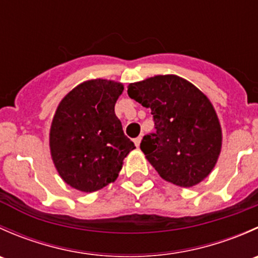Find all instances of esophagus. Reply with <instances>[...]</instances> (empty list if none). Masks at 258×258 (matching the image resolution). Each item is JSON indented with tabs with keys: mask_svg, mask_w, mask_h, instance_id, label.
<instances>
[{
	"mask_svg": "<svg viewBox=\"0 0 258 258\" xmlns=\"http://www.w3.org/2000/svg\"><path fill=\"white\" fill-rule=\"evenodd\" d=\"M141 139L142 137H137V139H135V145L137 146V147H140V144H141Z\"/></svg>",
	"mask_w": 258,
	"mask_h": 258,
	"instance_id": "obj_1",
	"label": "esophagus"
}]
</instances>
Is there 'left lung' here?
<instances>
[{
  "instance_id": "1",
  "label": "left lung",
  "mask_w": 258,
  "mask_h": 258,
  "mask_svg": "<svg viewBox=\"0 0 258 258\" xmlns=\"http://www.w3.org/2000/svg\"><path fill=\"white\" fill-rule=\"evenodd\" d=\"M127 93L151 108L156 132L146 135L140 147L158 175L179 187L206 178L222 147L220 121L207 96L176 75L130 83Z\"/></svg>"
}]
</instances>
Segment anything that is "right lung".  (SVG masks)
Wrapping results in <instances>:
<instances>
[{
	"label": "right lung",
	"instance_id": "add662e5",
	"mask_svg": "<svg viewBox=\"0 0 258 258\" xmlns=\"http://www.w3.org/2000/svg\"><path fill=\"white\" fill-rule=\"evenodd\" d=\"M122 91L119 82L90 80L59 102L49 130V150L57 172L72 188L95 192L107 186L136 148L114 113Z\"/></svg>",
	"mask_w": 258,
	"mask_h": 258
}]
</instances>
